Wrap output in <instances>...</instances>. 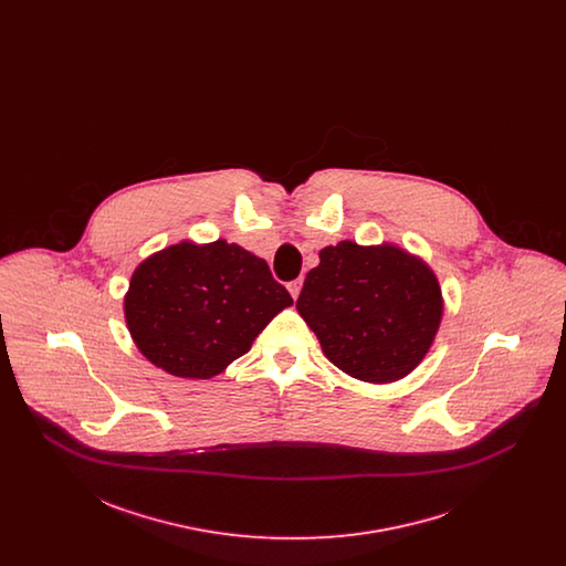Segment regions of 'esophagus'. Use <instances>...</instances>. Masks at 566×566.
<instances>
[{
	"label": "esophagus",
	"mask_w": 566,
	"mask_h": 566,
	"mask_svg": "<svg viewBox=\"0 0 566 566\" xmlns=\"http://www.w3.org/2000/svg\"><path fill=\"white\" fill-rule=\"evenodd\" d=\"M301 286H303V280H293V282H289V293L293 295V298H296L298 293H301Z\"/></svg>",
	"instance_id": "1"
}]
</instances>
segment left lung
<instances>
[{"mask_svg":"<svg viewBox=\"0 0 566 566\" xmlns=\"http://www.w3.org/2000/svg\"><path fill=\"white\" fill-rule=\"evenodd\" d=\"M296 310L335 367L386 384L411 374L427 356L443 298L431 268L403 248L339 242L321 250Z\"/></svg>","mask_w":566,"mask_h":566,"instance_id":"1","label":"left lung"}]
</instances>
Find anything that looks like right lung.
I'll return each mask as SVG.
<instances>
[{
  "label": "right lung",
  "instance_id": "right-lung-1",
  "mask_svg": "<svg viewBox=\"0 0 566 566\" xmlns=\"http://www.w3.org/2000/svg\"><path fill=\"white\" fill-rule=\"evenodd\" d=\"M293 296L270 265L224 240L180 242L137 265L125 321L137 350L163 371L208 379L250 350Z\"/></svg>",
  "mask_w": 566,
  "mask_h": 566
}]
</instances>
